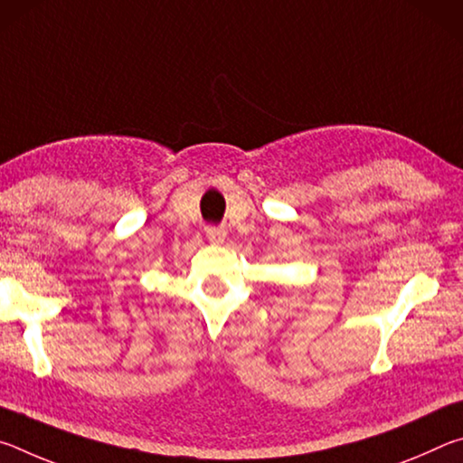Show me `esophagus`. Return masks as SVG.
<instances>
[{
	"label": "esophagus",
	"instance_id": "1",
	"mask_svg": "<svg viewBox=\"0 0 463 463\" xmlns=\"http://www.w3.org/2000/svg\"><path fill=\"white\" fill-rule=\"evenodd\" d=\"M206 239L213 242V245H222L226 239V231L222 229V226H208Z\"/></svg>",
	"mask_w": 463,
	"mask_h": 463
}]
</instances>
